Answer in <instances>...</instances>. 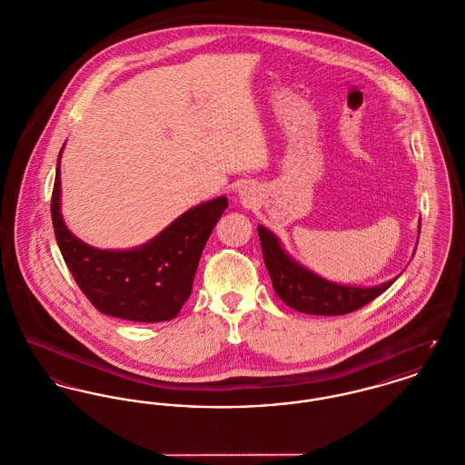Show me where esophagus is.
Returning <instances> with one entry per match:
<instances>
[{"instance_id": "esophagus-1", "label": "esophagus", "mask_w": 465, "mask_h": 465, "mask_svg": "<svg viewBox=\"0 0 465 465\" xmlns=\"http://www.w3.org/2000/svg\"><path fill=\"white\" fill-rule=\"evenodd\" d=\"M239 193H241V198H242V200H248V198H250V193H248L246 189H242V191H239Z\"/></svg>"}]
</instances>
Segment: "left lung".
<instances>
[{
  "label": "left lung",
  "instance_id": "obj_1",
  "mask_svg": "<svg viewBox=\"0 0 465 465\" xmlns=\"http://www.w3.org/2000/svg\"><path fill=\"white\" fill-rule=\"evenodd\" d=\"M258 235L274 292L295 312L308 315H345L371 302L396 282L394 278L382 285L364 288L329 282L297 263L267 228L258 226Z\"/></svg>",
  "mask_w": 465,
  "mask_h": 465
}]
</instances>
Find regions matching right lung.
Masks as SVG:
<instances>
[{
    "instance_id": "right-lung-1",
    "label": "right lung",
    "mask_w": 465,
    "mask_h": 465,
    "mask_svg": "<svg viewBox=\"0 0 465 465\" xmlns=\"http://www.w3.org/2000/svg\"><path fill=\"white\" fill-rule=\"evenodd\" d=\"M62 150L51 217L58 248L81 292L109 317L146 323L175 319L191 295L207 239L228 207L226 196L189 209L138 248L99 250L84 244L65 226L60 211Z\"/></svg>"
}]
</instances>
